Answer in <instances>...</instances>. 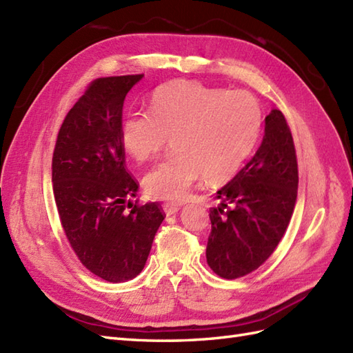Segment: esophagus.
Returning a JSON list of instances; mask_svg holds the SVG:
<instances>
[{"label": "esophagus", "instance_id": "34e87169", "mask_svg": "<svg viewBox=\"0 0 353 353\" xmlns=\"http://www.w3.org/2000/svg\"><path fill=\"white\" fill-rule=\"evenodd\" d=\"M180 210V206H173V204H165L163 206V212H165L167 216H173Z\"/></svg>", "mask_w": 353, "mask_h": 353}]
</instances>
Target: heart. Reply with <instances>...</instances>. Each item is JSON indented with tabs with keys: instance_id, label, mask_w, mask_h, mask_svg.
I'll list each match as a JSON object with an SVG mask.
<instances>
[{
	"instance_id": "heart-1",
	"label": "heart",
	"mask_w": 353,
	"mask_h": 353,
	"mask_svg": "<svg viewBox=\"0 0 353 353\" xmlns=\"http://www.w3.org/2000/svg\"><path fill=\"white\" fill-rule=\"evenodd\" d=\"M260 130V105L248 92L173 81L153 93L150 114L130 112L123 119L120 144L134 161L147 162L173 138L176 157L150 170L143 185L150 199L182 203L201 176L210 183L233 177L250 158Z\"/></svg>"
}]
</instances>
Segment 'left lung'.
<instances>
[{
	"label": "left lung",
	"mask_w": 353,
	"mask_h": 353,
	"mask_svg": "<svg viewBox=\"0 0 353 353\" xmlns=\"http://www.w3.org/2000/svg\"><path fill=\"white\" fill-rule=\"evenodd\" d=\"M298 195V162L293 137L280 110L265 119L256 154L216 192L210 209L212 232L206 259L219 276L234 280L269 259L285 233Z\"/></svg>",
	"instance_id": "1"
}]
</instances>
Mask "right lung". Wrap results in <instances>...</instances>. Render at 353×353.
I'll return each instance as SVG.
<instances>
[{"mask_svg":"<svg viewBox=\"0 0 353 353\" xmlns=\"http://www.w3.org/2000/svg\"><path fill=\"white\" fill-rule=\"evenodd\" d=\"M143 77L93 81L65 116L52 157L54 196L65 237L81 263L110 283L141 272L163 221L158 203H130L138 183L128 173L120 144L123 102Z\"/></svg>","mask_w":353,"mask_h":353,"instance_id":"obj_1","label":"right lung"}]
</instances>
